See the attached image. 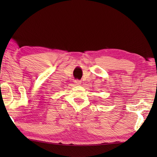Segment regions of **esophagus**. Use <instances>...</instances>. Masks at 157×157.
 Listing matches in <instances>:
<instances>
[{
	"mask_svg": "<svg viewBox=\"0 0 157 157\" xmlns=\"http://www.w3.org/2000/svg\"><path fill=\"white\" fill-rule=\"evenodd\" d=\"M74 82L75 85H80L81 83H82V82L80 80H79V79H75L74 82Z\"/></svg>",
	"mask_w": 157,
	"mask_h": 157,
	"instance_id": "34e87169",
	"label": "esophagus"
}]
</instances>
